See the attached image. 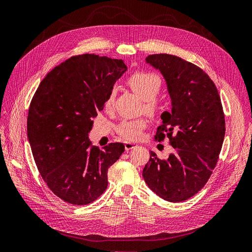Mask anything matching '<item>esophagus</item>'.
<instances>
[{
    "label": "esophagus",
    "instance_id": "1",
    "mask_svg": "<svg viewBox=\"0 0 252 252\" xmlns=\"http://www.w3.org/2000/svg\"><path fill=\"white\" fill-rule=\"evenodd\" d=\"M124 146H125V150H126V151H129V150H131V149H133V148L135 147V144L129 143V142H125V143H124Z\"/></svg>",
    "mask_w": 252,
    "mask_h": 252
}]
</instances>
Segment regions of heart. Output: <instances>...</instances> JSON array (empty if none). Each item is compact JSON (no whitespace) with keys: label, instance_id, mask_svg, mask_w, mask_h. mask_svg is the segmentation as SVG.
Segmentation results:
<instances>
[{"label":"heart","instance_id":"obj_1","mask_svg":"<svg viewBox=\"0 0 252 252\" xmlns=\"http://www.w3.org/2000/svg\"><path fill=\"white\" fill-rule=\"evenodd\" d=\"M126 84L144 100L145 112L151 117H159L161 106L156 97L159 95L161 88H162V82L160 77L150 72H135L127 78ZM114 99L115 90H112L105 100L106 108H112ZM146 126L147 121L144 118L125 120L117 126L116 131L124 139L134 140L142 135L143 129H145Z\"/></svg>","mask_w":252,"mask_h":252}]
</instances>
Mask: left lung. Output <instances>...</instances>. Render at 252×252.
<instances>
[{"label":"left lung","instance_id":"1","mask_svg":"<svg viewBox=\"0 0 252 252\" xmlns=\"http://www.w3.org/2000/svg\"><path fill=\"white\" fill-rule=\"evenodd\" d=\"M146 61L159 69L172 98L155 139L168 137L175 152L160 159L150 151L143 177L161 198L183 202L206 185L216 166L225 134L222 104L213 80L196 65L167 54L150 55Z\"/></svg>","mask_w":252,"mask_h":252}]
</instances>
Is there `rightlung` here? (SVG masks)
I'll return each instance as SVG.
<instances>
[{"instance_id": "obj_1", "label": "right lung", "mask_w": 252, "mask_h": 252, "mask_svg": "<svg viewBox=\"0 0 252 252\" xmlns=\"http://www.w3.org/2000/svg\"><path fill=\"white\" fill-rule=\"evenodd\" d=\"M126 70L122 60L73 56L46 74L30 103L27 128L35 163L48 188L66 203L97 199L107 187L108 167L124 152L121 143L99 150L88 133Z\"/></svg>"}]
</instances>
